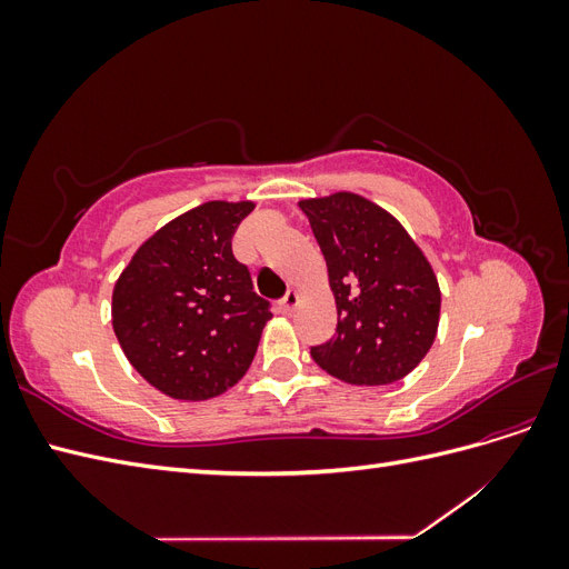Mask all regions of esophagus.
Returning <instances> with one entry per match:
<instances>
[{
  "label": "esophagus",
  "mask_w": 569,
  "mask_h": 569,
  "mask_svg": "<svg viewBox=\"0 0 569 569\" xmlns=\"http://www.w3.org/2000/svg\"><path fill=\"white\" fill-rule=\"evenodd\" d=\"M299 301H301L299 291L289 289L287 295H284V299L280 301V311H282V313H295V311H297V306H299Z\"/></svg>",
  "instance_id": "esophagus-1"
}]
</instances>
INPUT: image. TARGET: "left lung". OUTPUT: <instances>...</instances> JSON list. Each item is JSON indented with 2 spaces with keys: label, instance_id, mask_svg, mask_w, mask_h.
I'll use <instances>...</instances> for the list:
<instances>
[{
  "label": "left lung",
  "instance_id": "1",
  "mask_svg": "<svg viewBox=\"0 0 569 569\" xmlns=\"http://www.w3.org/2000/svg\"><path fill=\"white\" fill-rule=\"evenodd\" d=\"M327 263L337 330L311 349L337 380L382 387L403 380L432 349L441 289L427 256L382 206L356 192L299 201Z\"/></svg>",
  "mask_w": 569,
  "mask_h": 569
}]
</instances>
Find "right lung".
<instances>
[{"label": "right lung", "instance_id": "right-lung-1", "mask_svg": "<svg viewBox=\"0 0 569 569\" xmlns=\"http://www.w3.org/2000/svg\"><path fill=\"white\" fill-rule=\"evenodd\" d=\"M256 203L206 201L166 222L118 274L111 322L130 366L178 401H209L242 380L268 303L232 256V234Z\"/></svg>", "mask_w": 569, "mask_h": 569}]
</instances>
